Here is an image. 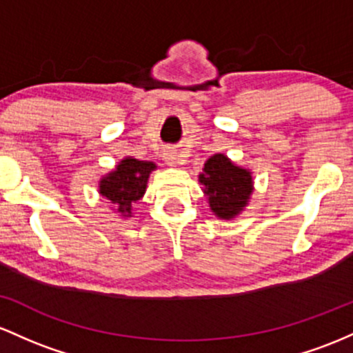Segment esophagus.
I'll return each instance as SVG.
<instances>
[{
    "label": "esophagus",
    "instance_id": "34e87169",
    "mask_svg": "<svg viewBox=\"0 0 353 353\" xmlns=\"http://www.w3.org/2000/svg\"><path fill=\"white\" fill-rule=\"evenodd\" d=\"M163 158H165V163L170 165V166H176L181 161L180 155H178V153H175V152H166Z\"/></svg>",
    "mask_w": 353,
    "mask_h": 353
}]
</instances>
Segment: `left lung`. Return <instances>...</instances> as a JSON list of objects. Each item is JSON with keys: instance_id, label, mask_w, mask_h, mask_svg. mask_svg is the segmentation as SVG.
<instances>
[{"instance_id": "1", "label": "left lung", "mask_w": 353, "mask_h": 353, "mask_svg": "<svg viewBox=\"0 0 353 353\" xmlns=\"http://www.w3.org/2000/svg\"><path fill=\"white\" fill-rule=\"evenodd\" d=\"M210 210L220 220H233L248 207L253 193L252 172L233 163L223 153H215L198 175Z\"/></svg>"}]
</instances>
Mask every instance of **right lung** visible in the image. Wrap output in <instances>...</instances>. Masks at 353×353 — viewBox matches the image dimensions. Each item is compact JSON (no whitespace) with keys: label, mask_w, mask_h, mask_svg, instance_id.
<instances>
[{"label":"right lung","mask_w":353,"mask_h":353,"mask_svg":"<svg viewBox=\"0 0 353 353\" xmlns=\"http://www.w3.org/2000/svg\"><path fill=\"white\" fill-rule=\"evenodd\" d=\"M157 165L153 161L126 157L114 170L98 181V193L112 203V210L123 219L133 216V205L145 195L148 178Z\"/></svg>","instance_id":"add662e5"}]
</instances>
